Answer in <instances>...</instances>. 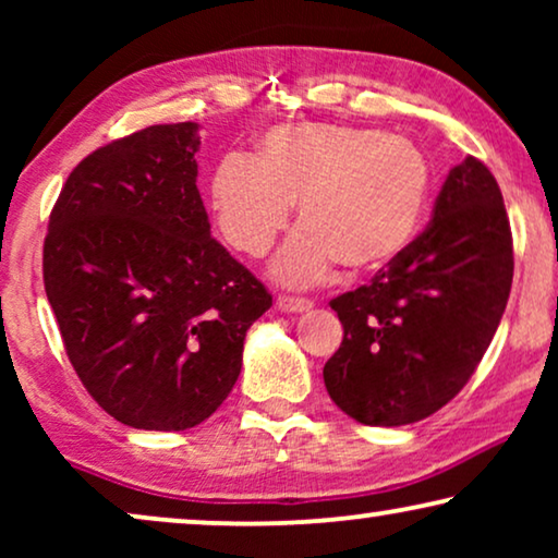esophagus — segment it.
Wrapping results in <instances>:
<instances>
[{"label":"esophagus","mask_w":558,"mask_h":558,"mask_svg":"<svg viewBox=\"0 0 558 558\" xmlns=\"http://www.w3.org/2000/svg\"><path fill=\"white\" fill-rule=\"evenodd\" d=\"M277 310L279 312H307V310H312V302L310 300H302V296H279L277 300Z\"/></svg>","instance_id":"1"}]
</instances>
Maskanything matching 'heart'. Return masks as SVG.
Instances as JSON below:
<instances>
[{
  "mask_svg": "<svg viewBox=\"0 0 558 558\" xmlns=\"http://www.w3.org/2000/svg\"><path fill=\"white\" fill-rule=\"evenodd\" d=\"M429 159L407 136L348 124L274 126L256 157H223L210 210L228 246L262 258L289 226L302 228L271 264L281 287H312L342 264L368 274L391 264L422 226Z\"/></svg>",
  "mask_w": 558,
  "mask_h": 558,
  "instance_id": "heart-1",
  "label": "heart"
}]
</instances>
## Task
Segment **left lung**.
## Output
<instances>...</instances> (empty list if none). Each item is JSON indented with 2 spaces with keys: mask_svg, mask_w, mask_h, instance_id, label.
Instances as JSON below:
<instances>
[{
  "mask_svg": "<svg viewBox=\"0 0 558 558\" xmlns=\"http://www.w3.org/2000/svg\"><path fill=\"white\" fill-rule=\"evenodd\" d=\"M513 284L498 182L475 157L452 167L432 223L371 284L335 296L342 342L325 363L330 399L355 422H422L483 361Z\"/></svg>",
  "mask_w": 558,
  "mask_h": 558,
  "instance_id": "8db88e82",
  "label": "left lung"
}]
</instances>
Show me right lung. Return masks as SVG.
Wrapping results in <instances>:
<instances>
[{"instance_id": "obj_1", "label": "right lung", "mask_w": 558, "mask_h": 558, "mask_svg": "<svg viewBox=\"0 0 558 558\" xmlns=\"http://www.w3.org/2000/svg\"><path fill=\"white\" fill-rule=\"evenodd\" d=\"M195 121L96 149L50 213L45 294L81 384L117 422L182 432L239 380L271 294L210 239Z\"/></svg>"}]
</instances>
